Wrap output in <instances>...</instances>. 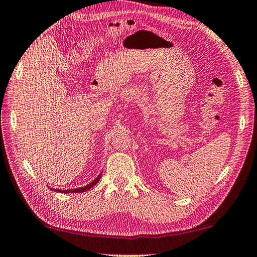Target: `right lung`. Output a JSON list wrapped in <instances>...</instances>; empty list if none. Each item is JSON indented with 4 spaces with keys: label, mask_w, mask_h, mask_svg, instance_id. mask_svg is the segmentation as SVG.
Listing matches in <instances>:
<instances>
[{
    "label": "right lung",
    "mask_w": 257,
    "mask_h": 257,
    "mask_svg": "<svg viewBox=\"0 0 257 257\" xmlns=\"http://www.w3.org/2000/svg\"><path fill=\"white\" fill-rule=\"evenodd\" d=\"M100 178H101V175H99L98 176V178L96 179H94L92 182H91L90 185H87V186H84V187H81V188H77V189H69V190H57V191H59V192H65V193H67V192H84V191H88L90 188H92L94 185H96L98 184V181L100 180ZM56 191V190H55Z\"/></svg>",
    "instance_id": "add662e5"
}]
</instances>
